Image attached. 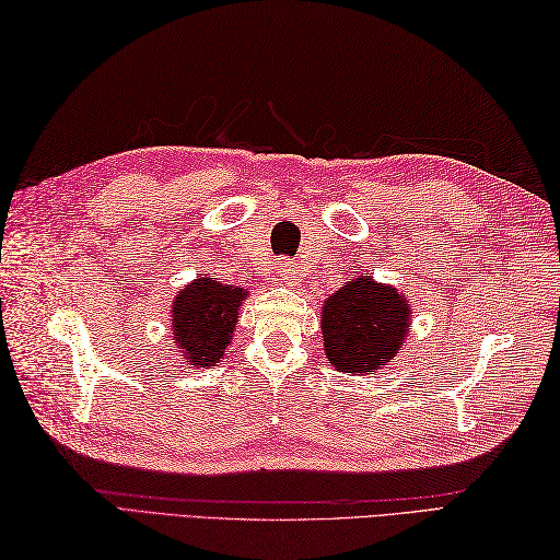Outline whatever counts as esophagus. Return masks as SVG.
I'll return each mask as SVG.
<instances>
[{"label": "esophagus", "instance_id": "34e87169", "mask_svg": "<svg viewBox=\"0 0 560 560\" xmlns=\"http://www.w3.org/2000/svg\"><path fill=\"white\" fill-rule=\"evenodd\" d=\"M279 269H281V273H283V279H287L289 283H295V279H299V277H295V269H293L291 261H281Z\"/></svg>", "mask_w": 560, "mask_h": 560}]
</instances>
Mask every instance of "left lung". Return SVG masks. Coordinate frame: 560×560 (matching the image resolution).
Segmentation results:
<instances>
[{
  "instance_id": "obj_1",
  "label": "left lung",
  "mask_w": 560,
  "mask_h": 560,
  "mask_svg": "<svg viewBox=\"0 0 560 560\" xmlns=\"http://www.w3.org/2000/svg\"><path fill=\"white\" fill-rule=\"evenodd\" d=\"M409 303L373 279H351L323 307V341L329 363L341 373L371 375L395 359L409 331Z\"/></svg>"
}]
</instances>
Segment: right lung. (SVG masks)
Masks as SVG:
<instances>
[{"label": "right lung", "instance_id": "obj_1", "mask_svg": "<svg viewBox=\"0 0 560 560\" xmlns=\"http://www.w3.org/2000/svg\"><path fill=\"white\" fill-rule=\"evenodd\" d=\"M245 289L199 277L177 291L173 301V337L187 365L207 368L221 361L233 339Z\"/></svg>", "mask_w": 560, "mask_h": 560}]
</instances>
